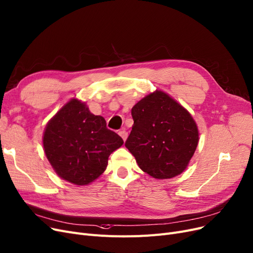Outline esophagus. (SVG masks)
<instances>
[{"label": "esophagus", "instance_id": "34e87169", "mask_svg": "<svg viewBox=\"0 0 253 253\" xmlns=\"http://www.w3.org/2000/svg\"><path fill=\"white\" fill-rule=\"evenodd\" d=\"M120 136L124 139V141H126L127 137H128V132L126 131V130H121V131L119 132Z\"/></svg>", "mask_w": 253, "mask_h": 253}]
</instances>
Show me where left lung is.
<instances>
[{
	"label": "left lung",
	"mask_w": 253,
	"mask_h": 253,
	"mask_svg": "<svg viewBox=\"0 0 253 253\" xmlns=\"http://www.w3.org/2000/svg\"><path fill=\"white\" fill-rule=\"evenodd\" d=\"M131 116L134 123L125 147L138 167L156 179L181 174L199 142V130L190 112L156 89L136 103Z\"/></svg>",
	"instance_id": "1"
}]
</instances>
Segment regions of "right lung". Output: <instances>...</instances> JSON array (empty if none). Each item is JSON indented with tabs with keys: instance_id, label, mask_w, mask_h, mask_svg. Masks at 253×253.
I'll use <instances>...</instances> for the list:
<instances>
[{
	"instance_id": "1",
	"label": "right lung",
	"mask_w": 253,
	"mask_h": 253,
	"mask_svg": "<svg viewBox=\"0 0 253 253\" xmlns=\"http://www.w3.org/2000/svg\"><path fill=\"white\" fill-rule=\"evenodd\" d=\"M124 144L106 127V121L89 111L85 102L71 99L46 124L42 145L60 178L87 185L106 170L108 157Z\"/></svg>"
}]
</instances>
